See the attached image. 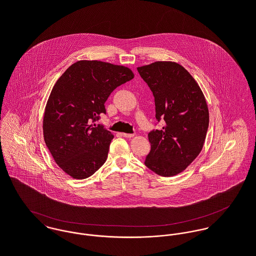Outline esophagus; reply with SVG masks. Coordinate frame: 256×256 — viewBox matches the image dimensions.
<instances>
[{
    "label": "esophagus",
    "instance_id": "1",
    "mask_svg": "<svg viewBox=\"0 0 256 256\" xmlns=\"http://www.w3.org/2000/svg\"><path fill=\"white\" fill-rule=\"evenodd\" d=\"M122 136L125 138H132L134 137V134H127V133H122Z\"/></svg>",
    "mask_w": 256,
    "mask_h": 256
}]
</instances>
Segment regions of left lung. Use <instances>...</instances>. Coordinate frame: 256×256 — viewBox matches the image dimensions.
<instances>
[{"label":"left lung","mask_w":256,"mask_h":256,"mask_svg":"<svg viewBox=\"0 0 256 256\" xmlns=\"http://www.w3.org/2000/svg\"><path fill=\"white\" fill-rule=\"evenodd\" d=\"M154 98L156 118L162 128L148 134L145 164L162 176L183 172L200 154L209 126L204 94L182 65L158 61L137 68Z\"/></svg>","instance_id":"obj_1"}]
</instances>
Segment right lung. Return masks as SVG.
<instances>
[{
    "mask_svg": "<svg viewBox=\"0 0 256 256\" xmlns=\"http://www.w3.org/2000/svg\"><path fill=\"white\" fill-rule=\"evenodd\" d=\"M133 78L127 67L82 60L53 86L43 118L44 141L56 164L73 178H88L106 162L114 136L94 122L106 113L110 94Z\"/></svg>",
    "mask_w": 256,
    "mask_h": 256,
    "instance_id": "add662e5",
    "label": "right lung"
}]
</instances>
